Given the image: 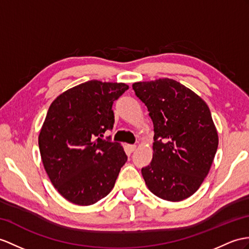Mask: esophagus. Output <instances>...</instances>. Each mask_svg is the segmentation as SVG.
<instances>
[{
	"label": "esophagus",
	"mask_w": 249,
	"mask_h": 249,
	"mask_svg": "<svg viewBox=\"0 0 249 249\" xmlns=\"http://www.w3.org/2000/svg\"><path fill=\"white\" fill-rule=\"evenodd\" d=\"M128 148H129V150L131 151V152H134V151L136 150V145L135 144H129Z\"/></svg>",
	"instance_id": "1"
}]
</instances>
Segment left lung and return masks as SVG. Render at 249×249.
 Here are the masks:
<instances>
[{"instance_id": "obj_1", "label": "left lung", "mask_w": 249, "mask_h": 249, "mask_svg": "<svg viewBox=\"0 0 249 249\" xmlns=\"http://www.w3.org/2000/svg\"><path fill=\"white\" fill-rule=\"evenodd\" d=\"M135 95L153 121V157L142 174L149 190L162 199L189 197L207 177L219 137L205 101L179 82H136Z\"/></svg>"}]
</instances>
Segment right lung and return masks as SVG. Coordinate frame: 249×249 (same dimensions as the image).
Listing matches in <instances>:
<instances>
[{
    "label": "right lung",
    "instance_id": "1",
    "mask_svg": "<svg viewBox=\"0 0 249 249\" xmlns=\"http://www.w3.org/2000/svg\"><path fill=\"white\" fill-rule=\"evenodd\" d=\"M129 87L92 80L66 90L51 105L39 135L45 171L71 203L93 205L113 189L128 156L110 137L112 107Z\"/></svg>",
    "mask_w": 249,
    "mask_h": 249
}]
</instances>
